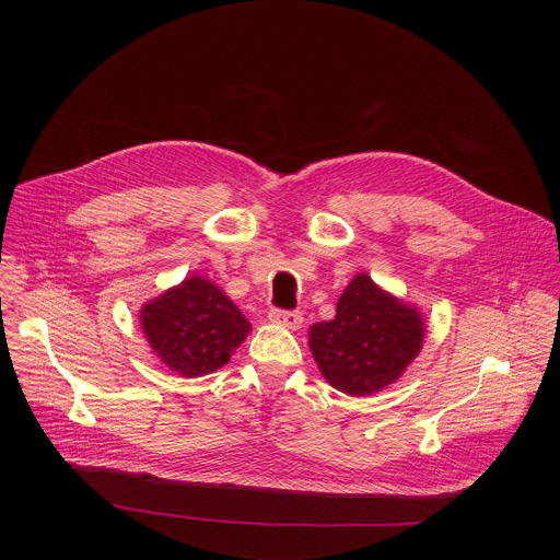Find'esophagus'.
Listing matches in <instances>:
<instances>
[{"instance_id":"34e87169","label":"esophagus","mask_w":560,"mask_h":560,"mask_svg":"<svg viewBox=\"0 0 560 560\" xmlns=\"http://www.w3.org/2000/svg\"><path fill=\"white\" fill-rule=\"evenodd\" d=\"M268 318H270V324L283 326L288 330H296L303 324V314L299 310H279V307H275V310L268 312Z\"/></svg>"}]
</instances>
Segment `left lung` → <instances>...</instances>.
<instances>
[{
	"mask_svg": "<svg viewBox=\"0 0 560 560\" xmlns=\"http://www.w3.org/2000/svg\"><path fill=\"white\" fill-rule=\"evenodd\" d=\"M310 352L343 394L370 396L404 376L425 339L423 312L359 272L337 301L332 322L310 326Z\"/></svg>",
	"mask_w": 560,
	"mask_h": 560,
	"instance_id": "obj_1",
	"label": "left lung"
}]
</instances>
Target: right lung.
I'll list each match as a JSON object with an SVG mask.
<instances>
[{
	"mask_svg": "<svg viewBox=\"0 0 560 560\" xmlns=\"http://www.w3.org/2000/svg\"><path fill=\"white\" fill-rule=\"evenodd\" d=\"M139 326L152 354L186 378L225 365L253 326L210 279L186 277L139 310Z\"/></svg>",
	"mask_w": 560,
	"mask_h": 560,
	"instance_id": "right-lung-1",
	"label": "right lung"
}]
</instances>
